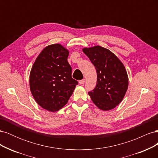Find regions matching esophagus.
<instances>
[{"mask_svg":"<svg viewBox=\"0 0 158 158\" xmlns=\"http://www.w3.org/2000/svg\"><path fill=\"white\" fill-rule=\"evenodd\" d=\"M84 82H85V79H82V80H81L79 81L80 84H84Z\"/></svg>","mask_w":158,"mask_h":158,"instance_id":"esophagus-1","label":"esophagus"}]
</instances>
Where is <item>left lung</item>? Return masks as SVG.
Here are the masks:
<instances>
[{
    "label": "left lung",
    "instance_id": "1",
    "mask_svg": "<svg viewBox=\"0 0 158 158\" xmlns=\"http://www.w3.org/2000/svg\"><path fill=\"white\" fill-rule=\"evenodd\" d=\"M97 72V84L88 94L103 111L115 107L125 97L128 85L127 70L122 62L109 49L101 46L82 49Z\"/></svg>",
    "mask_w": 158,
    "mask_h": 158
}]
</instances>
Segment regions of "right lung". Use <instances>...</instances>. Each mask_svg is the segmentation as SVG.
<instances>
[{
  "instance_id": "obj_1",
  "label": "right lung",
  "mask_w": 158,
  "mask_h": 158,
  "mask_svg": "<svg viewBox=\"0 0 158 158\" xmlns=\"http://www.w3.org/2000/svg\"><path fill=\"white\" fill-rule=\"evenodd\" d=\"M69 50L60 44L47 46L38 55L30 75L35 102L47 111H59L67 103L78 81L72 78Z\"/></svg>"
}]
</instances>
